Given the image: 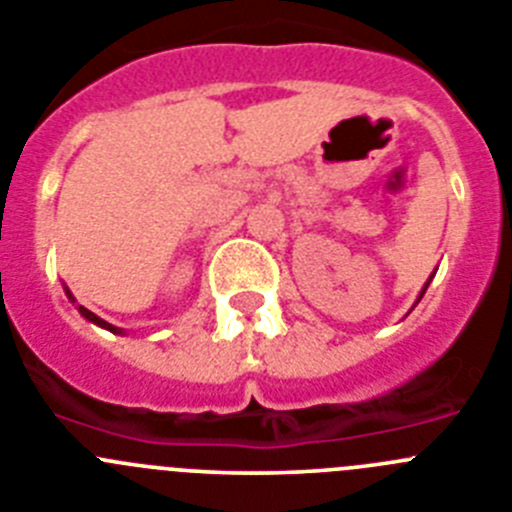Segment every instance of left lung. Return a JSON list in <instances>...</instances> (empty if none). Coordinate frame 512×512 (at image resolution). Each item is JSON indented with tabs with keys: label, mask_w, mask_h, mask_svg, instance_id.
<instances>
[{
	"label": "left lung",
	"mask_w": 512,
	"mask_h": 512,
	"mask_svg": "<svg viewBox=\"0 0 512 512\" xmlns=\"http://www.w3.org/2000/svg\"><path fill=\"white\" fill-rule=\"evenodd\" d=\"M423 292H425V289H423ZM423 292H420V297H423Z\"/></svg>",
	"instance_id": "8db88e82"
}]
</instances>
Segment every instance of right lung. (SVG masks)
Returning <instances> with one entry per match:
<instances>
[{"label": "right lung", "instance_id": "obj_1", "mask_svg": "<svg viewBox=\"0 0 512 512\" xmlns=\"http://www.w3.org/2000/svg\"><path fill=\"white\" fill-rule=\"evenodd\" d=\"M69 297H71V295H69ZM71 300H74V297H71ZM79 312H81V315H84V318H87V320H92V323H97V325H102V328H107V330H112V333H117V328H112L110 323H104L102 318H97V315H94V312H89L87 307H81V305H79Z\"/></svg>", "mask_w": 512, "mask_h": 512}]
</instances>
